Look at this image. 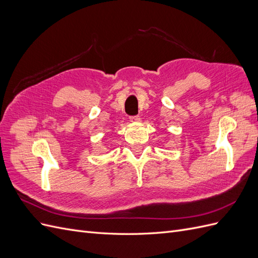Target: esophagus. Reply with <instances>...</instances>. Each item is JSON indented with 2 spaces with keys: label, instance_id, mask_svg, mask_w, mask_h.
<instances>
[{
  "label": "esophagus",
  "instance_id": "obj_1",
  "mask_svg": "<svg viewBox=\"0 0 258 258\" xmlns=\"http://www.w3.org/2000/svg\"><path fill=\"white\" fill-rule=\"evenodd\" d=\"M140 120H141V118H140L139 115L131 116V117H130V121H131V122H138V121H140Z\"/></svg>",
  "mask_w": 258,
  "mask_h": 258
}]
</instances>
